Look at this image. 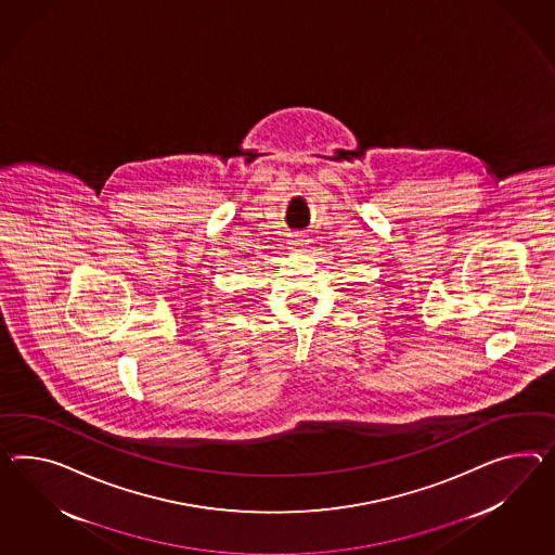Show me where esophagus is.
I'll use <instances>...</instances> for the list:
<instances>
[{"label": "esophagus", "instance_id": "obj_1", "mask_svg": "<svg viewBox=\"0 0 555 555\" xmlns=\"http://www.w3.org/2000/svg\"><path fill=\"white\" fill-rule=\"evenodd\" d=\"M292 245H294V247L298 249V247H301V245H304V240H301V237H298V235H294V237H292Z\"/></svg>", "mask_w": 555, "mask_h": 555}]
</instances>
